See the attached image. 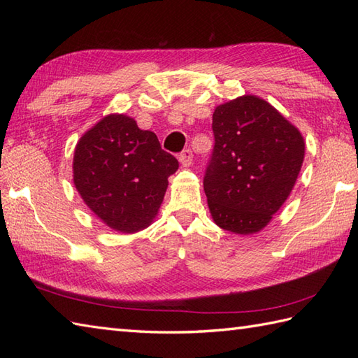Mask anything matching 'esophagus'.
Listing matches in <instances>:
<instances>
[{
	"mask_svg": "<svg viewBox=\"0 0 358 358\" xmlns=\"http://www.w3.org/2000/svg\"><path fill=\"white\" fill-rule=\"evenodd\" d=\"M192 158H194V154H192V150L191 149H185V150H181L180 152V155H178V162L183 164L185 167H187V166H191L192 164Z\"/></svg>",
	"mask_w": 358,
	"mask_h": 358,
	"instance_id": "esophagus-1",
	"label": "esophagus"
}]
</instances>
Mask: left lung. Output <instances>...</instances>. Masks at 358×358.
<instances>
[{
    "instance_id": "8db88e82",
    "label": "left lung",
    "mask_w": 358,
    "mask_h": 358,
    "mask_svg": "<svg viewBox=\"0 0 358 358\" xmlns=\"http://www.w3.org/2000/svg\"><path fill=\"white\" fill-rule=\"evenodd\" d=\"M212 132L203 180L212 218L234 234L258 232L292 191L305 158L303 136L255 95L220 104Z\"/></svg>"
}]
</instances>
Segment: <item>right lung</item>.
Listing matches in <instances>:
<instances>
[{"label":"right lung","mask_w":358,"mask_h":358,"mask_svg":"<svg viewBox=\"0 0 358 358\" xmlns=\"http://www.w3.org/2000/svg\"><path fill=\"white\" fill-rule=\"evenodd\" d=\"M177 158L126 115H108L81 136L73 155V183L109 227L132 234L158 214Z\"/></svg>","instance_id":"obj_1"}]
</instances>
